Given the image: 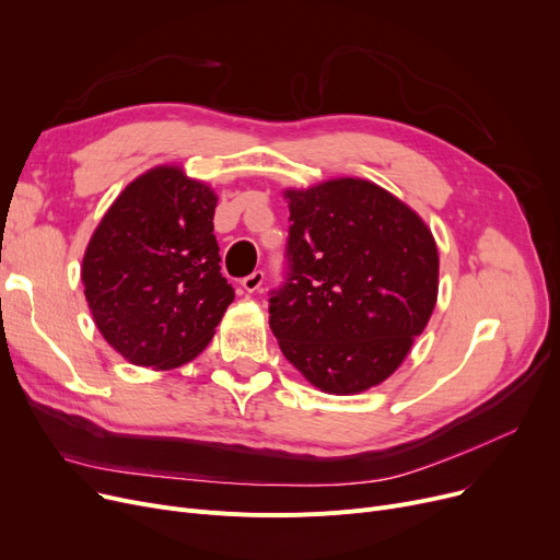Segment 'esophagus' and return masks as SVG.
<instances>
[{
    "label": "esophagus",
    "instance_id": "1",
    "mask_svg": "<svg viewBox=\"0 0 560 560\" xmlns=\"http://www.w3.org/2000/svg\"><path fill=\"white\" fill-rule=\"evenodd\" d=\"M262 279H265V275H262V270H256V272H252L249 277H245L243 281H241V285L245 288V292H258L260 290V285H262Z\"/></svg>",
    "mask_w": 560,
    "mask_h": 560
}]
</instances>
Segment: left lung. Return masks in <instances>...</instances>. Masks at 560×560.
<instances>
[{"mask_svg":"<svg viewBox=\"0 0 560 560\" xmlns=\"http://www.w3.org/2000/svg\"><path fill=\"white\" fill-rule=\"evenodd\" d=\"M290 272L270 329L311 386L359 395L404 363L438 302V247L427 222L368 179L285 188Z\"/></svg>","mask_w":560,"mask_h":560,"instance_id":"8db88e82","label":"left lung"}]
</instances>
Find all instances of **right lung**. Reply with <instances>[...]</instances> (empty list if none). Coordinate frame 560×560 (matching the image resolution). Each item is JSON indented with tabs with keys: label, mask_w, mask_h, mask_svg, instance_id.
Instances as JSON below:
<instances>
[{
	"label": "right lung",
	"mask_w": 560,
	"mask_h": 560,
	"mask_svg": "<svg viewBox=\"0 0 560 560\" xmlns=\"http://www.w3.org/2000/svg\"><path fill=\"white\" fill-rule=\"evenodd\" d=\"M215 190L184 165L150 167L115 197L81 262L88 308L125 361L174 370L215 336L233 288L220 272Z\"/></svg>",
	"instance_id": "add662e5"
}]
</instances>
